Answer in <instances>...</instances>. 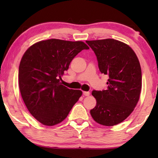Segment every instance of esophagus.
<instances>
[{
  "mask_svg": "<svg viewBox=\"0 0 158 158\" xmlns=\"http://www.w3.org/2000/svg\"><path fill=\"white\" fill-rule=\"evenodd\" d=\"M83 95L85 96H88L90 95V92H88V91H84L83 92Z\"/></svg>",
  "mask_w": 158,
  "mask_h": 158,
  "instance_id": "34e87169",
  "label": "esophagus"
}]
</instances>
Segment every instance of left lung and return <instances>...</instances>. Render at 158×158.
I'll return each mask as SVG.
<instances>
[{
    "label": "left lung",
    "instance_id": "8db88e82",
    "mask_svg": "<svg viewBox=\"0 0 158 158\" xmlns=\"http://www.w3.org/2000/svg\"><path fill=\"white\" fill-rule=\"evenodd\" d=\"M97 57L101 73L108 75L107 90H93L96 106L90 115L97 123L114 126L134 111L142 88L139 60L129 45L113 39L86 41Z\"/></svg>",
    "mask_w": 158,
    "mask_h": 158
}]
</instances>
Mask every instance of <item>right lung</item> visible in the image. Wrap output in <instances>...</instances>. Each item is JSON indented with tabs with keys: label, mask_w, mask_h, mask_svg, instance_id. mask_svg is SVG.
Masks as SVG:
<instances>
[{
	"label": "right lung",
	"mask_w": 158,
	"mask_h": 158,
	"mask_svg": "<svg viewBox=\"0 0 158 158\" xmlns=\"http://www.w3.org/2000/svg\"><path fill=\"white\" fill-rule=\"evenodd\" d=\"M83 42L57 39L40 41L25 52L19 68V89L26 106L46 126L62 122L82 96L60 82L73 58L83 49Z\"/></svg>",
	"instance_id": "obj_1"
}]
</instances>
